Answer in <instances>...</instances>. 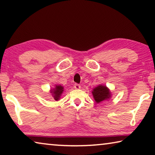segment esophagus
Segmentation results:
<instances>
[{
	"label": "esophagus",
	"mask_w": 155,
	"mask_h": 155,
	"mask_svg": "<svg viewBox=\"0 0 155 155\" xmlns=\"http://www.w3.org/2000/svg\"><path fill=\"white\" fill-rule=\"evenodd\" d=\"M74 87L75 89H77V90H78V89L81 88V85H78V83H75L74 85Z\"/></svg>",
	"instance_id": "esophagus-1"
}]
</instances>
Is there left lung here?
Wrapping results in <instances>:
<instances>
[{"instance_id":"obj_1","label":"left lung","mask_w":155,"mask_h":155,"mask_svg":"<svg viewBox=\"0 0 155 155\" xmlns=\"http://www.w3.org/2000/svg\"><path fill=\"white\" fill-rule=\"evenodd\" d=\"M92 94L94 100L97 103L107 100L110 98V96H111L109 89L106 86L103 85H99L94 88L92 91Z\"/></svg>"}]
</instances>
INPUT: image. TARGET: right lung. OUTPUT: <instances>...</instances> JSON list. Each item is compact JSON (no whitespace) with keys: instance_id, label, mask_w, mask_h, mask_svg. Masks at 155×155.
<instances>
[{"instance_id":"1","label":"right lung","mask_w":155,"mask_h":155,"mask_svg":"<svg viewBox=\"0 0 155 155\" xmlns=\"http://www.w3.org/2000/svg\"><path fill=\"white\" fill-rule=\"evenodd\" d=\"M63 91H64V87L61 85H57L55 88H54L53 90L51 91V93H52L54 99L55 100V101H58L60 96L61 95Z\"/></svg>"}]
</instances>
